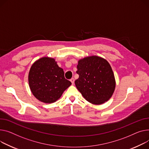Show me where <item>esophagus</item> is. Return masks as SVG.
Masks as SVG:
<instances>
[{"label": "esophagus", "mask_w": 149, "mask_h": 149, "mask_svg": "<svg viewBox=\"0 0 149 149\" xmlns=\"http://www.w3.org/2000/svg\"><path fill=\"white\" fill-rule=\"evenodd\" d=\"M70 81H71V82L72 83V84H74V81H75V79H74V78H72L71 79Z\"/></svg>", "instance_id": "obj_1"}]
</instances>
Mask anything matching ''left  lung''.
<instances>
[{"mask_svg":"<svg viewBox=\"0 0 149 149\" xmlns=\"http://www.w3.org/2000/svg\"><path fill=\"white\" fill-rule=\"evenodd\" d=\"M77 73L79 78L75 84L88 102L101 105L111 98L115 90L116 80L112 68L105 58L92 56L80 59Z\"/></svg>","mask_w":149,"mask_h":149,"instance_id":"8db88e82","label":"left lung"}]
</instances>
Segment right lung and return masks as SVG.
<instances>
[{
  "label": "right lung",
  "mask_w": 149,
  "mask_h": 149,
  "mask_svg": "<svg viewBox=\"0 0 149 149\" xmlns=\"http://www.w3.org/2000/svg\"><path fill=\"white\" fill-rule=\"evenodd\" d=\"M29 87L33 96L46 104L56 102L71 85L64 76L63 69L54 58L43 57L35 61L29 72Z\"/></svg>",
  "instance_id": "obj_1"
}]
</instances>
